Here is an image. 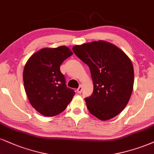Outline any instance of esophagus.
<instances>
[{
  "label": "esophagus",
  "instance_id": "obj_1",
  "mask_svg": "<svg viewBox=\"0 0 154 154\" xmlns=\"http://www.w3.org/2000/svg\"><path fill=\"white\" fill-rule=\"evenodd\" d=\"M82 90H83L82 86H81V85H80V86H79V88H77V92L79 93V94H81V93L82 92Z\"/></svg>",
  "mask_w": 154,
  "mask_h": 154
}]
</instances>
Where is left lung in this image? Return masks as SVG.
I'll return each mask as SVG.
<instances>
[{
  "instance_id": "8db88e82",
  "label": "left lung",
  "mask_w": 154,
  "mask_h": 154,
  "mask_svg": "<svg viewBox=\"0 0 154 154\" xmlns=\"http://www.w3.org/2000/svg\"><path fill=\"white\" fill-rule=\"evenodd\" d=\"M74 54L87 64L94 92L85 98L89 112L102 121L115 117L124 109L134 82L131 60L112 43L94 41L73 47Z\"/></svg>"
}]
</instances>
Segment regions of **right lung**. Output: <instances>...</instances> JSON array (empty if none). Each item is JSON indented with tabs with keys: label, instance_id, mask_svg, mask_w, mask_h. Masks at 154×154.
Returning a JSON list of instances; mask_svg holds the SVG:
<instances>
[{
	"label": "right lung",
	"instance_id": "add662e5",
	"mask_svg": "<svg viewBox=\"0 0 154 154\" xmlns=\"http://www.w3.org/2000/svg\"><path fill=\"white\" fill-rule=\"evenodd\" d=\"M73 52L68 47L43 48L25 65L23 83L31 106L45 116H54L66 109L75 95L68 88L60 66Z\"/></svg>",
	"mask_w": 154,
	"mask_h": 154
}]
</instances>
